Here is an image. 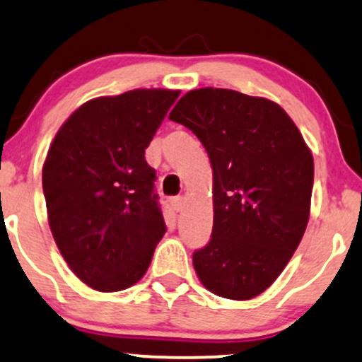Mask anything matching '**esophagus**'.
Returning <instances> with one entry per match:
<instances>
[{"mask_svg":"<svg viewBox=\"0 0 362 362\" xmlns=\"http://www.w3.org/2000/svg\"><path fill=\"white\" fill-rule=\"evenodd\" d=\"M171 205H173V208L176 211H182L185 210V206H186V198L185 197H177V198H173L171 199Z\"/></svg>","mask_w":362,"mask_h":362,"instance_id":"1","label":"esophagus"}]
</instances>
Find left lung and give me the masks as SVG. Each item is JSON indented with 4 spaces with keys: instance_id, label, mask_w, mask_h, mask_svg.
Here are the masks:
<instances>
[{
    "instance_id": "8db88e82",
    "label": "left lung",
    "mask_w": 362,
    "mask_h": 362,
    "mask_svg": "<svg viewBox=\"0 0 362 362\" xmlns=\"http://www.w3.org/2000/svg\"><path fill=\"white\" fill-rule=\"evenodd\" d=\"M169 120L193 130L214 171V230L193 254L199 281L228 300L261 295L307 228L312 151L278 103L233 89L188 91Z\"/></svg>"
}]
</instances>
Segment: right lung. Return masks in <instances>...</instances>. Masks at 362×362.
<instances>
[{"mask_svg": "<svg viewBox=\"0 0 362 362\" xmlns=\"http://www.w3.org/2000/svg\"><path fill=\"white\" fill-rule=\"evenodd\" d=\"M180 96L134 89L81 105L47 152V218L64 261L84 284L122 291L142 279L165 223L146 148Z\"/></svg>", "mask_w": 362, "mask_h": 362, "instance_id": "obj_1", "label": "right lung"}]
</instances>
